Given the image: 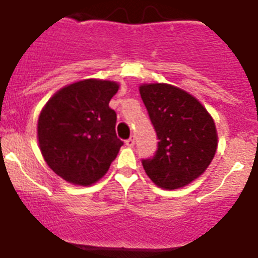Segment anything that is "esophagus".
<instances>
[{"label": "esophagus", "instance_id": "1", "mask_svg": "<svg viewBox=\"0 0 258 258\" xmlns=\"http://www.w3.org/2000/svg\"><path fill=\"white\" fill-rule=\"evenodd\" d=\"M125 144H126V146H129V148H133V146H135V136H131V137L125 141Z\"/></svg>", "mask_w": 258, "mask_h": 258}]
</instances>
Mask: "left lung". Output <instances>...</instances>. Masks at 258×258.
I'll return each instance as SVG.
<instances>
[{
    "label": "left lung",
    "mask_w": 258,
    "mask_h": 258,
    "mask_svg": "<svg viewBox=\"0 0 258 258\" xmlns=\"http://www.w3.org/2000/svg\"><path fill=\"white\" fill-rule=\"evenodd\" d=\"M140 94L158 139L153 157L142 160L146 174L169 190L190 184L216 154L213 118L199 100L173 85L144 84Z\"/></svg>",
    "instance_id": "left-lung-1"
}]
</instances>
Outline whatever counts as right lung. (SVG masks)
Wrapping results in <instances>:
<instances>
[{
    "label": "right lung",
    "mask_w": 258,
    "mask_h": 258,
    "mask_svg": "<svg viewBox=\"0 0 258 258\" xmlns=\"http://www.w3.org/2000/svg\"><path fill=\"white\" fill-rule=\"evenodd\" d=\"M118 84L84 80L59 89L38 118V144L49 168L68 182L88 186L100 180L123 142L109 101Z\"/></svg>",
    "instance_id": "obj_1"
}]
</instances>
